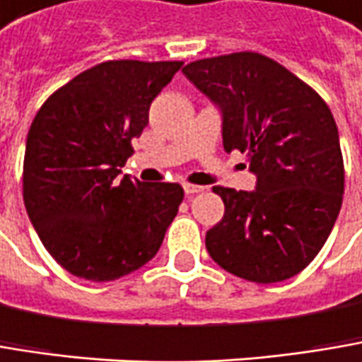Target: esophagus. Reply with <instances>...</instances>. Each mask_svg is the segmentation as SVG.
<instances>
[{
	"mask_svg": "<svg viewBox=\"0 0 362 362\" xmlns=\"http://www.w3.org/2000/svg\"><path fill=\"white\" fill-rule=\"evenodd\" d=\"M183 189H185V194L187 195H195V194H199V192H204V187H202V185H194V183H185V185H183Z\"/></svg>",
	"mask_w": 362,
	"mask_h": 362,
	"instance_id": "obj_1",
	"label": "esophagus"
}]
</instances>
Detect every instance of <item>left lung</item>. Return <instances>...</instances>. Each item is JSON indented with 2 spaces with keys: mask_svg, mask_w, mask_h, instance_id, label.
Masks as SVG:
<instances>
[{
  "mask_svg": "<svg viewBox=\"0 0 362 362\" xmlns=\"http://www.w3.org/2000/svg\"><path fill=\"white\" fill-rule=\"evenodd\" d=\"M183 74L222 111L226 152H247L255 192L214 187L224 216L206 233L226 272L272 284L322 251L344 194L338 127L322 96L284 65L241 51L197 59Z\"/></svg>",
  "mask_w": 362,
  "mask_h": 362,
  "instance_id": "8db88e82",
  "label": "left lung"
}]
</instances>
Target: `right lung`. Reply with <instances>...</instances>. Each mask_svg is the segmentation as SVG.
<instances>
[{
	"label": "right lung",
	"mask_w": 362,
	"mask_h": 362,
	"mask_svg": "<svg viewBox=\"0 0 362 362\" xmlns=\"http://www.w3.org/2000/svg\"><path fill=\"white\" fill-rule=\"evenodd\" d=\"M183 62H103L55 90L35 117L24 152L28 218L69 274L109 282L148 264L179 212V183L121 177L150 103Z\"/></svg>",
	"instance_id": "add662e5"
}]
</instances>
